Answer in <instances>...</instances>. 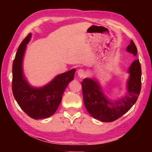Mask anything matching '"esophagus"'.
Segmentation results:
<instances>
[{"label": "esophagus", "instance_id": "34e87169", "mask_svg": "<svg viewBox=\"0 0 152 152\" xmlns=\"http://www.w3.org/2000/svg\"><path fill=\"white\" fill-rule=\"evenodd\" d=\"M78 75L80 78H84L86 75V72L83 69H79L78 70Z\"/></svg>", "mask_w": 152, "mask_h": 152}]
</instances>
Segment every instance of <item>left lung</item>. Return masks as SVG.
<instances>
[{
    "mask_svg": "<svg viewBox=\"0 0 152 152\" xmlns=\"http://www.w3.org/2000/svg\"><path fill=\"white\" fill-rule=\"evenodd\" d=\"M128 52L136 56L137 48L132 40L127 48ZM127 94L119 101L107 100L96 81L85 78L82 81L84 103L88 112L94 119L102 122H113L120 118L133 107L138 99L141 87V68L139 60H135L129 68Z\"/></svg>",
    "mask_w": 152,
    "mask_h": 152,
    "instance_id": "8db88e82",
    "label": "left lung"
}]
</instances>
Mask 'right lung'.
Instances as JSON below:
<instances>
[{"label":"right lung","mask_w":152,"mask_h":152,"mask_svg":"<svg viewBox=\"0 0 152 152\" xmlns=\"http://www.w3.org/2000/svg\"><path fill=\"white\" fill-rule=\"evenodd\" d=\"M31 37V34L29 33L23 40L12 63V91L18 104L28 116L34 119H44L51 116L58 109L64 91L74 78L76 70L57 76L42 88L30 86L23 74L22 61Z\"/></svg>","instance_id":"right-lung-1"}]
</instances>
